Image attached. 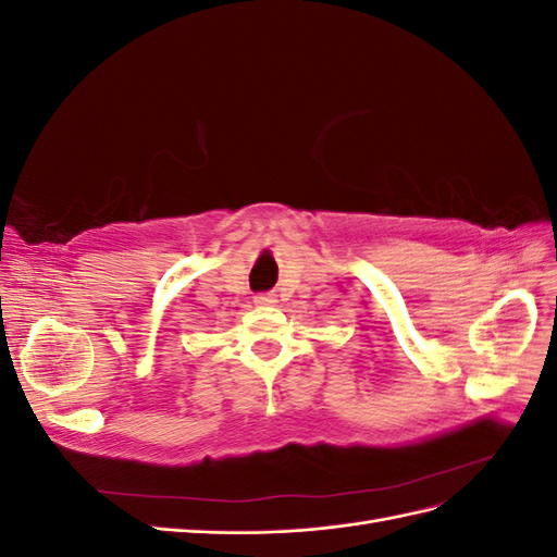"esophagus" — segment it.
Listing matches in <instances>:
<instances>
[{
	"mask_svg": "<svg viewBox=\"0 0 557 557\" xmlns=\"http://www.w3.org/2000/svg\"><path fill=\"white\" fill-rule=\"evenodd\" d=\"M256 305H260V307H272V305H276V295H272V293H260V295H256Z\"/></svg>",
	"mask_w": 557,
	"mask_h": 557,
	"instance_id": "1",
	"label": "esophagus"
}]
</instances>
